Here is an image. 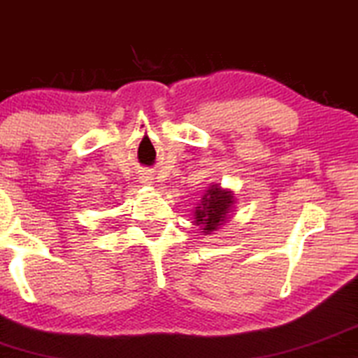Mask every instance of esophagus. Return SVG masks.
Instances as JSON below:
<instances>
[{
	"instance_id": "esophagus-1",
	"label": "esophagus",
	"mask_w": 358,
	"mask_h": 358,
	"mask_svg": "<svg viewBox=\"0 0 358 358\" xmlns=\"http://www.w3.org/2000/svg\"><path fill=\"white\" fill-rule=\"evenodd\" d=\"M152 179H154V176H152L148 171H143L142 174H140V180H142V182L148 184V182H152Z\"/></svg>"
}]
</instances>
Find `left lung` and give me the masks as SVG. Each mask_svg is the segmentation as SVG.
I'll use <instances>...</instances> for the list:
<instances>
[{
    "label": "left lung",
    "mask_w": 358,
    "mask_h": 358,
    "mask_svg": "<svg viewBox=\"0 0 358 358\" xmlns=\"http://www.w3.org/2000/svg\"><path fill=\"white\" fill-rule=\"evenodd\" d=\"M233 204V196L228 191L213 186L204 192L201 204L196 208V223L203 224L204 233L215 231L227 220L228 211Z\"/></svg>",
    "instance_id": "obj_1"
}]
</instances>
